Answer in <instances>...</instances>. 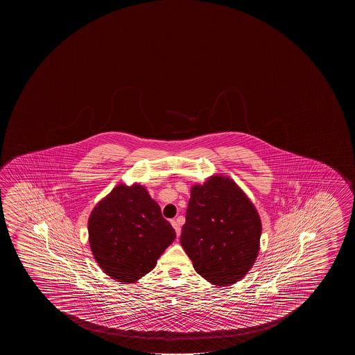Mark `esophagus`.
<instances>
[{
	"label": "esophagus",
	"instance_id": "1",
	"mask_svg": "<svg viewBox=\"0 0 355 355\" xmlns=\"http://www.w3.org/2000/svg\"><path fill=\"white\" fill-rule=\"evenodd\" d=\"M171 224H172V225H173V227H175V233H177V236H180L182 218H177V219H175V220H171Z\"/></svg>",
	"mask_w": 355,
	"mask_h": 355
}]
</instances>
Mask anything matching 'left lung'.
Segmentation results:
<instances>
[{
	"label": "left lung",
	"instance_id": "left-lung-1",
	"mask_svg": "<svg viewBox=\"0 0 355 355\" xmlns=\"http://www.w3.org/2000/svg\"><path fill=\"white\" fill-rule=\"evenodd\" d=\"M260 236V216L235 182L215 175L193 187L180 244L210 284L243 279L257 257Z\"/></svg>",
	"mask_w": 355,
	"mask_h": 355
}]
</instances>
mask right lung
<instances>
[{
  "label": "right lung",
  "instance_id": "add662e5",
  "mask_svg": "<svg viewBox=\"0 0 355 355\" xmlns=\"http://www.w3.org/2000/svg\"><path fill=\"white\" fill-rule=\"evenodd\" d=\"M87 230L100 268L123 284L150 272L175 239L159 205L139 184L114 188L94 208Z\"/></svg>",
  "mask_w": 355,
  "mask_h": 355
}]
</instances>
